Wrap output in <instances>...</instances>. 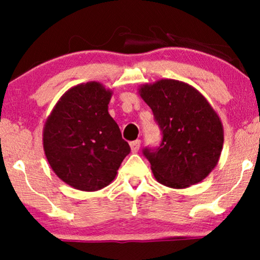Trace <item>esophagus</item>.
Returning a JSON list of instances; mask_svg holds the SVG:
<instances>
[{
  "mask_svg": "<svg viewBox=\"0 0 260 260\" xmlns=\"http://www.w3.org/2000/svg\"><path fill=\"white\" fill-rule=\"evenodd\" d=\"M140 146H141V141H140V140H136V141H133V142H130L131 152H133V153H137V152H139Z\"/></svg>",
  "mask_w": 260,
  "mask_h": 260,
  "instance_id": "esophagus-1",
  "label": "esophagus"
}]
</instances>
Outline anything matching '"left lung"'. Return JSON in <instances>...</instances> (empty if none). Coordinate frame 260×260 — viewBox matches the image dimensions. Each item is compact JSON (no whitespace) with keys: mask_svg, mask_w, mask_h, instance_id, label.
I'll return each instance as SVG.
<instances>
[{"mask_svg":"<svg viewBox=\"0 0 260 260\" xmlns=\"http://www.w3.org/2000/svg\"><path fill=\"white\" fill-rule=\"evenodd\" d=\"M162 133L158 148H146L159 183L183 189L206 178L218 164L224 142L223 124L205 96L176 79H160L139 88Z\"/></svg>","mask_w":260,"mask_h":260,"instance_id":"8db88e82","label":"left lung"}]
</instances>
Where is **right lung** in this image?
Here are the masks:
<instances>
[{"label": "right lung", "mask_w": 260, "mask_h": 260, "mask_svg": "<svg viewBox=\"0 0 260 260\" xmlns=\"http://www.w3.org/2000/svg\"><path fill=\"white\" fill-rule=\"evenodd\" d=\"M112 90L99 82L69 89L47 118L43 149L50 168L66 184L83 191L107 187L130 146L108 113Z\"/></svg>", "instance_id": "1"}]
</instances>
